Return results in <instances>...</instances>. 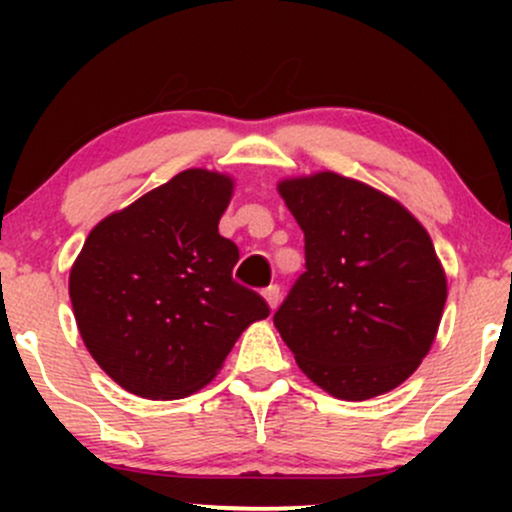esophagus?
<instances>
[{
	"label": "esophagus",
	"instance_id": "1",
	"mask_svg": "<svg viewBox=\"0 0 512 512\" xmlns=\"http://www.w3.org/2000/svg\"><path fill=\"white\" fill-rule=\"evenodd\" d=\"M264 301L269 303V308L272 310H276V305H279V301H281V291H279V286H267V289H264Z\"/></svg>",
	"mask_w": 512,
	"mask_h": 512
}]
</instances>
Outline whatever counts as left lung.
<instances>
[{
	"mask_svg": "<svg viewBox=\"0 0 512 512\" xmlns=\"http://www.w3.org/2000/svg\"><path fill=\"white\" fill-rule=\"evenodd\" d=\"M305 236V272L274 313L298 368L339 399L395 390L436 339L448 281L397 199L322 170L279 182Z\"/></svg>",
	"mask_w": 512,
	"mask_h": 512,
	"instance_id": "obj_1",
	"label": "left lung"
}]
</instances>
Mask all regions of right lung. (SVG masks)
Returning a JSON list of instances; mask_svg holds the SVG:
<instances>
[{
  "label": "right lung",
  "mask_w": 512,
  "mask_h": 512,
  "mask_svg": "<svg viewBox=\"0 0 512 512\" xmlns=\"http://www.w3.org/2000/svg\"><path fill=\"white\" fill-rule=\"evenodd\" d=\"M233 180L182 170L88 233L69 274L81 339L117 385L146 399L197 392L252 322L260 293L233 281L240 252L219 233Z\"/></svg>",
  "instance_id": "right-lung-1"
}]
</instances>
